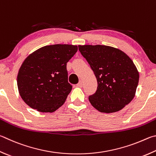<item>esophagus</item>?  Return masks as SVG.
<instances>
[{
	"label": "esophagus",
	"mask_w": 156,
	"mask_h": 156,
	"mask_svg": "<svg viewBox=\"0 0 156 156\" xmlns=\"http://www.w3.org/2000/svg\"><path fill=\"white\" fill-rule=\"evenodd\" d=\"M77 86L78 87H83V82H82L81 80L79 81V83L77 84Z\"/></svg>",
	"instance_id": "1"
}]
</instances>
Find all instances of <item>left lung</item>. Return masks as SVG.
<instances>
[{"label": "left lung", "instance_id": "obj_1", "mask_svg": "<svg viewBox=\"0 0 156 156\" xmlns=\"http://www.w3.org/2000/svg\"><path fill=\"white\" fill-rule=\"evenodd\" d=\"M98 81L89 100L98 111L112 113L127 105L136 94L139 73L133 61L118 48L103 45L78 46Z\"/></svg>", "mask_w": 156, "mask_h": 156}]
</instances>
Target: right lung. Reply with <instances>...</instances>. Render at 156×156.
Returning a JSON list of instances; mask_svg holds the SVG:
<instances>
[{"mask_svg":"<svg viewBox=\"0 0 156 156\" xmlns=\"http://www.w3.org/2000/svg\"><path fill=\"white\" fill-rule=\"evenodd\" d=\"M77 50V46L55 44L27 56L19 69L17 84L28 106L39 112H53L63 105L72 89L67 63Z\"/></svg>","mask_w":156,"mask_h":156,"instance_id":"1","label":"right lung"}]
</instances>
